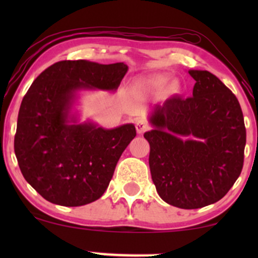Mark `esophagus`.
<instances>
[{
    "mask_svg": "<svg viewBox=\"0 0 258 258\" xmlns=\"http://www.w3.org/2000/svg\"><path fill=\"white\" fill-rule=\"evenodd\" d=\"M148 127H149V126H148V123L144 120L139 119V120L136 121V130H137L138 135H142V133L146 132L148 130Z\"/></svg>",
    "mask_w": 258,
    "mask_h": 258,
    "instance_id": "1",
    "label": "esophagus"
}]
</instances>
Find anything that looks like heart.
I'll list each match as a JSON object with an SVG mask.
<instances>
[{"label":"heart","mask_w":258,"mask_h":258,"mask_svg":"<svg viewBox=\"0 0 258 258\" xmlns=\"http://www.w3.org/2000/svg\"><path fill=\"white\" fill-rule=\"evenodd\" d=\"M166 81V78L162 75H153V76H148V78L143 79L141 81V84L146 87H155V86H159Z\"/></svg>","instance_id":"1"}]
</instances>
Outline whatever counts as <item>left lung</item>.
Returning a JSON list of instances; mask_svg holds the SVG:
<instances>
[{"label":"left lung","mask_w":258,"mask_h":258,"mask_svg":"<svg viewBox=\"0 0 258 258\" xmlns=\"http://www.w3.org/2000/svg\"><path fill=\"white\" fill-rule=\"evenodd\" d=\"M193 96L156 104L144 133L156 191L179 209L217 203L240 176L246 130L236 97L206 70H188Z\"/></svg>","instance_id":"left-lung-1"}]
</instances>
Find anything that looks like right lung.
<instances>
[{
    "instance_id": "right-lung-1",
    "label": "right lung",
    "mask_w": 258,
    "mask_h": 258,
    "mask_svg": "<svg viewBox=\"0 0 258 258\" xmlns=\"http://www.w3.org/2000/svg\"><path fill=\"white\" fill-rule=\"evenodd\" d=\"M127 70L125 63L61 60L41 73L26 92L14 152L26 182L49 203L82 206L104 194L136 127L80 122L76 105L84 91H116Z\"/></svg>"
}]
</instances>
